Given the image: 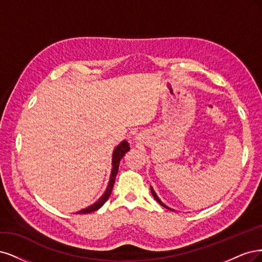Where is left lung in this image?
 Returning <instances> with one entry per match:
<instances>
[{"mask_svg":"<svg viewBox=\"0 0 262 262\" xmlns=\"http://www.w3.org/2000/svg\"><path fill=\"white\" fill-rule=\"evenodd\" d=\"M150 188H151V193H152V196L155 197V199H156V200H157V201L159 202V204H160V205H161V206H162V207H164V208H166V209H170V210H172L171 208H168V207H166V206H165V205L163 204V202H162L161 200H160V199H159V197L157 196V193L155 192V190H154V188H152V187H150ZM172 211H173V210H172Z\"/></svg>","mask_w":262,"mask_h":262,"instance_id":"obj_1","label":"left lung"}]
</instances>
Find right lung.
Listing matches in <instances>:
<instances>
[{"label":"right lung","instance_id":"obj_1","mask_svg":"<svg viewBox=\"0 0 262 262\" xmlns=\"http://www.w3.org/2000/svg\"><path fill=\"white\" fill-rule=\"evenodd\" d=\"M129 149H130L129 143L126 140H123L120 143V145L114 149L113 157H112V172H111V176H110V182H108V185L106 187V190L104 191L103 195L101 196V198L98 201L95 202L94 205L89 206L86 209H82V210L78 211V212H76V213L86 214V213L94 212V211H97L98 209H100L101 207L104 205V202L108 199L110 196H111V192H112V189H113V186H114L116 175H117V172H119V165H120L121 159L125 156L126 152H128Z\"/></svg>","mask_w":262,"mask_h":262}]
</instances>
